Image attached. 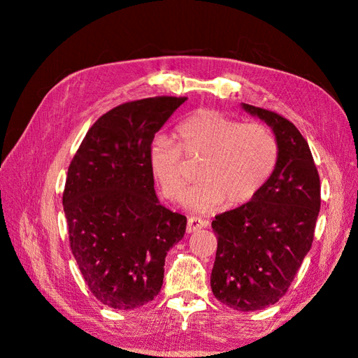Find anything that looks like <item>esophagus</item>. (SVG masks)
<instances>
[{
	"label": "esophagus",
	"mask_w": 358,
	"mask_h": 358,
	"mask_svg": "<svg viewBox=\"0 0 358 358\" xmlns=\"http://www.w3.org/2000/svg\"><path fill=\"white\" fill-rule=\"evenodd\" d=\"M207 226H208V221H205V220H202V217H197V216H191V217H187L186 232L192 234V232H196V230L207 227Z\"/></svg>",
	"instance_id": "34e87169"
}]
</instances>
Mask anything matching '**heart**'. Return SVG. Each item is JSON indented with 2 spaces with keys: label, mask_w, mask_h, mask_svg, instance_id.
<instances>
[{
  "label": "heart",
  "mask_w": 358,
  "mask_h": 358,
  "mask_svg": "<svg viewBox=\"0 0 358 358\" xmlns=\"http://www.w3.org/2000/svg\"><path fill=\"white\" fill-rule=\"evenodd\" d=\"M178 143L157 136L150 145V171L164 197L183 199L189 175L186 159L201 161V180L186 197L194 211L241 205L256 197L278 164L280 147L273 132L260 123H240L211 108L194 112L177 126Z\"/></svg>",
  "instance_id": "heart-1"
}]
</instances>
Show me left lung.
I'll use <instances>...</instances> for the list:
<instances>
[{
    "mask_svg": "<svg viewBox=\"0 0 358 358\" xmlns=\"http://www.w3.org/2000/svg\"><path fill=\"white\" fill-rule=\"evenodd\" d=\"M241 107L270 126L280 155L256 197L211 222L217 250L210 284L224 305L256 311L287 292L311 250L320 181L310 145L289 120L250 104Z\"/></svg>",
    "mask_w": 358,
    "mask_h": 358,
    "instance_id": "left-lung-1",
    "label": "left lung"
}]
</instances>
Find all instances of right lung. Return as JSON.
Masks as SVG:
<instances>
[{"label":"right lung","instance_id":"obj_1","mask_svg":"<svg viewBox=\"0 0 358 358\" xmlns=\"http://www.w3.org/2000/svg\"><path fill=\"white\" fill-rule=\"evenodd\" d=\"M186 98L156 96L112 108L72 157L63 192L71 251L90 290L113 310H134L159 294L167 251L186 216L162 207L148 150Z\"/></svg>","mask_w":358,"mask_h":358}]
</instances>
